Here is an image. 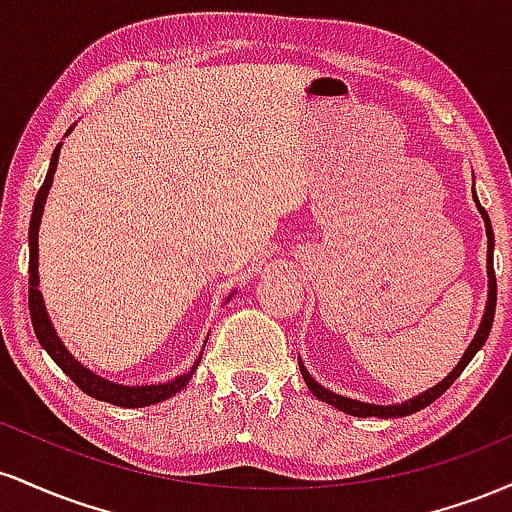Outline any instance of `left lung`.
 <instances>
[{
    "label": "left lung",
    "instance_id": "left-lung-1",
    "mask_svg": "<svg viewBox=\"0 0 512 512\" xmlns=\"http://www.w3.org/2000/svg\"><path fill=\"white\" fill-rule=\"evenodd\" d=\"M474 202H477V209L481 214V219H484V226H486V238H489V255H486V272H489V301H486V310H484V320H481L477 334H474L472 344L467 346V351H464V356L460 358V363H457L455 368L450 370L448 375H445L443 380H440L438 385H433L431 390L421 392V395L407 399V402L402 404H368V402H358V399H349V397H342L337 395V392L327 390V387H322L320 383H315L313 375L305 370V366L301 363V358H298V368H301V375L305 380V385L310 387V392L317 399H322V402L332 404V407H337L339 411H346V414L351 416H358V419H366V416H378V419H390V416H407V414H414V411H421L424 407H428L431 402H436V399L443 395L448 387L455 383L457 378H460V373L464 368L469 366V361H472L474 356H477V351L481 346L486 344V339H489V332H491V325H493V315H496V272H493V231H491V219L489 214H486V209L481 207L477 195H472Z\"/></svg>",
    "mask_w": 512,
    "mask_h": 512
}]
</instances>
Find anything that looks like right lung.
Here are the masks:
<instances>
[{
	"instance_id": "1",
	"label": "right lung",
	"mask_w": 512,
	"mask_h": 512,
	"mask_svg": "<svg viewBox=\"0 0 512 512\" xmlns=\"http://www.w3.org/2000/svg\"><path fill=\"white\" fill-rule=\"evenodd\" d=\"M69 132H72V127H69ZM60 149H62V144H57V149L52 151L48 175H45L43 187H40L38 197H35L31 226H28V248H31V252H28V274H31V276H28V286H31V289H28V310H31V322H33L35 337H38L40 346H43V349L52 356V361H55L57 366H60L64 373H67L69 378L74 380L76 387H79V390H84L88 397H96V399H101V402L115 404V407H127V409L149 407V404L163 402V399L173 397L175 392H180L182 387L190 383L192 373L197 370L199 358H202V356L197 358L195 366L187 370L185 375H178V378L170 380V383L139 385V387L110 383V380H105V378H101V375L93 373V370L81 366V363L76 361L72 354H69L67 346L62 344V339L57 337L55 327H52L48 310H45L43 293H40V289H38V284H40V276H38V228H40V219H43L45 199H48V192L52 187V178H55L57 161H60Z\"/></svg>"
}]
</instances>
